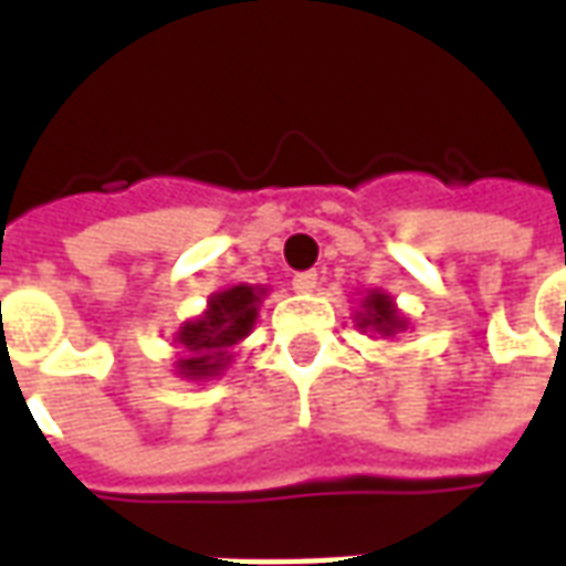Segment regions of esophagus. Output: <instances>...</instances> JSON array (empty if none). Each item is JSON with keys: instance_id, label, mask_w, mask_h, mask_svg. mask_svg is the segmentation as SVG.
Instances as JSON below:
<instances>
[{"instance_id": "34e87169", "label": "esophagus", "mask_w": 566, "mask_h": 566, "mask_svg": "<svg viewBox=\"0 0 566 566\" xmlns=\"http://www.w3.org/2000/svg\"><path fill=\"white\" fill-rule=\"evenodd\" d=\"M318 287V272L306 270V272H296L294 275V291L300 294H308V291H315Z\"/></svg>"}]
</instances>
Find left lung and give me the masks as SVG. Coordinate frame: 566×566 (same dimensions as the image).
Listing matches in <instances>:
<instances>
[{
    "label": "left lung",
    "instance_id": "left-lung-1",
    "mask_svg": "<svg viewBox=\"0 0 566 566\" xmlns=\"http://www.w3.org/2000/svg\"><path fill=\"white\" fill-rule=\"evenodd\" d=\"M364 306H367V312L360 315V327H373V331H379L381 336H391V333H397L403 327V321L397 315L391 296L369 294L367 300H364Z\"/></svg>",
    "mask_w": 566,
    "mask_h": 566
}]
</instances>
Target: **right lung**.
I'll list each match as a JSON object with an SVG mask.
<instances>
[{
  "mask_svg": "<svg viewBox=\"0 0 566 566\" xmlns=\"http://www.w3.org/2000/svg\"><path fill=\"white\" fill-rule=\"evenodd\" d=\"M263 291L248 284L227 287L209 300V312L202 318L190 321L178 333V343L185 345V357L178 360V373L187 379L218 376V369L230 360L233 348L258 318V303Z\"/></svg>",
  "mask_w": 566,
  "mask_h": 566,
  "instance_id": "1",
  "label": "right lung"
}]
</instances>
